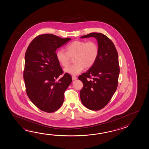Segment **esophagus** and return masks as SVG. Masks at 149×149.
<instances>
[{
	"mask_svg": "<svg viewBox=\"0 0 149 149\" xmlns=\"http://www.w3.org/2000/svg\"><path fill=\"white\" fill-rule=\"evenodd\" d=\"M77 77L76 76H72V79L73 80H76V79H77Z\"/></svg>",
	"mask_w": 149,
	"mask_h": 149,
	"instance_id": "esophagus-1",
	"label": "esophagus"
}]
</instances>
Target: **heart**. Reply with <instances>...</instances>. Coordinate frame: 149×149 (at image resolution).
<instances>
[{
	"label": "heart",
	"instance_id": "b5f03b06",
	"mask_svg": "<svg viewBox=\"0 0 149 149\" xmlns=\"http://www.w3.org/2000/svg\"><path fill=\"white\" fill-rule=\"evenodd\" d=\"M66 52L58 50L56 53L58 62L63 67H66L74 58L75 63L65 68L64 71L72 75H77L83 70L94 65L99 55V47L93 41L76 40L66 46Z\"/></svg>",
	"mask_w": 149,
	"mask_h": 149
}]
</instances>
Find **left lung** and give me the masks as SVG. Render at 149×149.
Here are the masks:
<instances>
[{
    "mask_svg": "<svg viewBox=\"0 0 149 149\" xmlns=\"http://www.w3.org/2000/svg\"><path fill=\"white\" fill-rule=\"evenodd\" d=\"M89 37L97 40L99 55L94 65L78 76L83 84L80 98L86 108L98 110L107 105L117 88L120 73L118 54L112 41L104 34L93 32L81 38Z\"/></svg>",
    "mask_w": 149,
    "mask_h": 149,
    "instance_id": "1",
    "label": "left lung"
}]
</instances>
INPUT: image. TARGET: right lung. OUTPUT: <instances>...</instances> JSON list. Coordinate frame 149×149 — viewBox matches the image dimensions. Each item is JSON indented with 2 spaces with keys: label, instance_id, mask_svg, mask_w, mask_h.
Returning a JSON list of instances; mask_svg holds the SVG:
<instances>
[{
  "label": "right lung",
  "instance_id": "add662e5",
  "mask_svg": "<svg viewBox=\"0 0 149 149\" xmlns=\"http://www.w3.org/2000/svg\"><path fill=\"white\" fill-rule=\"evenodd\" d=\"M71 40L41 34L36 37L26 49L24 71L26 91L32 102L43 111L54 112L61 107L64 92L72 81L67 73L59 77L63 71L55 53Z\"/></svg>",
  "mask_w": 149,
  "mask_h": 149
}]
</instances>
